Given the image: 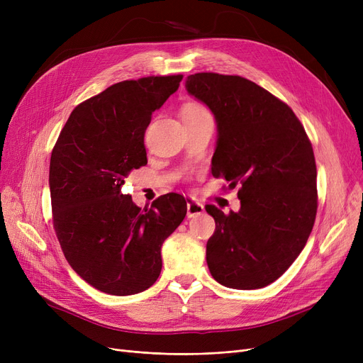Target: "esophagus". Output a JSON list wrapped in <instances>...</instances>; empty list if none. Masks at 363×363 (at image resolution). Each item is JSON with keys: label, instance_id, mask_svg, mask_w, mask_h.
I'll use <instances>...</instances> for the list:
<instances>
[{"label": "esophagus", "instance_id": "esophagus-1", "mask_svg": "<svg viewBox=\"0 0 363 363\" xmlns=\"http://www.w3.org/2000/svg\"><path fill=\"white\" fill-rule=\"evenodd\" d=\"M204 213V206L197 201L194 197H188L186 200V216L188 218H196L199 215Z\"/></svg>", "mask_w": 363, "mask_h": 363}]
</instances>
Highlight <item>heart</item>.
Listing matches in <instances>:
<instances>
[{
	"label": "heart",
	"instance_id": "obj_1",
	"mask_svg": "<svg viewBox=\"0 0 363 363\" xmlns=\"http://www.w3.org/2000/svg\"><path fill=\"white\" fill-rule=\"evenodd\" d=\"M208 111L199 103H186L184 104L181 110V116L182 118H194V116H201V114H207Z\"/></svg>",
	"mask_w": 363,
	"mask_h": 363
}]
</instances>
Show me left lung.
Segmentation results:
<instances>
[{"mask_svg": "<svg viewBox=\"0 0 363 363\" xmlns=\"http://www.w3.org/2000/svg\"><path fill=\"white\" fill-rule=\"evenodd\" d=\"M185 88L215 114L212 175L241 186L238 212L206 206L216 222L206 245L208 271L230 289L266 287L290 268L312 233L318 208L312 144L287 104L241 76L194 73Z\"/></svg>", "mask_w": 363, "mask_h": 363, "instance_id": "obj_1", "label": "left lung"}]
</instances>
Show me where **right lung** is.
Returning <instances> with one entry per match:
<instances>
[{
    "label": "right lung",
    "mask_w": 363,
    "mask_h": 363,
    "mask_svg": "<svg viewBox=\"0 0 363 363\" xmlns=\"http://www.w3.org/2000/svg\"><path fill=\"white\" fill-rule=\"evenodd\" d=\"M182 74L114 84L74 107L50 162L52 223L72 269L94 289L130 296L162 271V244L181 225L186 201L160 196L150 208L121 188L147 164L151 114L179 88Z\"/></svg>",
    "instance_id": "obj_1"
}]
</instances>
